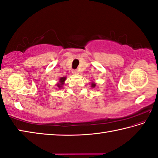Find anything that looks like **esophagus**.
<instances>
[{"instance_id": "esophagus-1", "label": "esophagus", "mask_w": 158, "mask_h": 158, "mask_svg": "<svg viewBox=\"0 0 158 158\" xmlns=\"http://www.w3.org/2000/svg\"><path fill=\"white\" fill-rule=\"evenodd\" d=\"M73 73H74V74H78V73H79L78 69H73Z\"/></svg>"}]
</instances>
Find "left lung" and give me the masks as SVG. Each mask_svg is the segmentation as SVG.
<instances>
[{"instance_id":"left-lung-1","label":"left lung","mask_w":158,"mask_h":158,"mask_svg":"<svg viewBox=\"0 0 158 158\" xmlns=\"http://www.w3.org/2000/svg\"><path fill=\"white\" fill-rule=\"evenodd\" d=\"M91 86H92L93 88H94V87L95 86V83H94V82H93V83H92V84H91Z\"/></svg>"}]
</instances>
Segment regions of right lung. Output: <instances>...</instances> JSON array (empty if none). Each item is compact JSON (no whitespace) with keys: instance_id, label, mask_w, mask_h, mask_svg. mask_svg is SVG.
Here are the masks:
<instances>
[{"instance_id":"right-lung-1","label":"right lung","mask_w":158,"mask_h":158,"mask_svg":"<svg viewBox=\"0 0 158 158\" xmlns=\"http://www.w3.org/2000/svg\"><path fill=\"white\" fill-rule=\"evenodd\" d=\"M65 79H66L65 77H61V78L60 79V80H59L60 83H59V84H57L58 87L59 88V89H60V88L62 87V85L64 84V81H65Z\"/></svg>"}]
</instances>
